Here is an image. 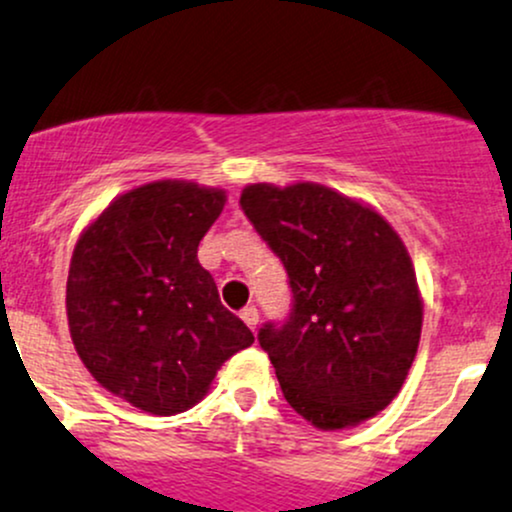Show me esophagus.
I'll use <instances>...</instances> for the list:
<instances>
[{
  "label": "esophagus",
  "mask_w": 512,
  "mask_h": 512,
  "mask_svg": "<svg viewBox=\"0 0 512 512\" xmlns=\"http://www.w3.org/2000/svg\"><path fill=\"white\" fill-rule=\"evenodd\" d=\"M240 317H243V322L250 327L252 332L257 330V322H260V313H257L255 305H248V308H245L243 313H240Z\"/></svg>",
  "instance_id": "34e87169"
}]
</instances>
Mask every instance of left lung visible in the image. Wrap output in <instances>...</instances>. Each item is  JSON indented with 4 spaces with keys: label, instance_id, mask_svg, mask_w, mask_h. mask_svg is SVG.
<instances>
[{
    "label": "left lung",
    "instance_id": "obj_1",
    "mask_svg": "<svg viewBox=\"0 0 512 512\" xmlns=\"http://www.w3.org/2000/svg\"><path fill=\"white\" fill-rule=\"evenodd\" d=\"M240 207L289 274V322L257 334L286 402L320 431L373 419L399 395L421 339L407 245L380 211L317 182H252Z\"/></svg>",
    "mask_w": 512,
    "mask_h": 512
}]
</instances>
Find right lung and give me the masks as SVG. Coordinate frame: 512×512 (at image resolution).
<instances>
[{
	"label": "right lung",
	"instance_id": "add662e5",
	"mask_svg": "<svg viewBox=\"0 0 512 512\" xmlns=\"http://www.w3.org/2000/svg\"><path fill=\"white\" fill-rule=\"evenodd\" d=\"M226 192L156 180L115 197L76 240L67 320L76 354L115 397L156 416L192 409L255 342L197 260Z\"/></svg>",
	"mask_w": 512,
	"mask_h": 512
}]
</instances>
